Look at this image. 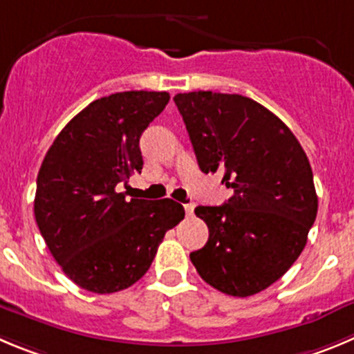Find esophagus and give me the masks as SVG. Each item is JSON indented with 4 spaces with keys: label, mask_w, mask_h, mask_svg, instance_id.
Here are the masks:
<instances>
[{
    "label": "esophagus",
    "mask_w": 354,
    "mask_h": 354,
    "mask_svg": "<svg viewBox=\"0 0 354 354\" xmlns=\"http://www.w3.org/2000/svg\"><path fill=\"white\" fill-rule=\"evenodd\" d=\"M185 213H187V216H192L194 214V204L192 203H188V204H185Z\"/></svg>",
    "instance_id": "obj_1"
}]
</instances>
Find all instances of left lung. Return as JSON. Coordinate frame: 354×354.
Listing matches in <instances>:
<instances>
[{
	"label": "left lung",
	"instance_id": "left-lung-1",
	"mask_svg": "<svg viewBox=\"0 0 354 354\" xmlns=\"http://www.w3.org/2000/svg\"><path fill=\"white\" fill-rule=\"evenodd\" d=\"M203 173L223 174L234 196L197 206L209 229L190 260L207 285L250 297L277 281L302 253L318 213L311 164L272 111L239 94L174 95Z\"/></svg>",
	"mask_w": 354,
	"mask_h": 354
}]
</instances>
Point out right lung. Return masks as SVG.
Returning <instances> with one entry per match:
<instances>
[{
  "label": "right lung",
  "mask_w": 354,
  "mask_h": 354,
  "mask_svg": "<svg viewBox=\"0 0 354 354\" xmlns=\"http://www.w3.org/2000/svg\"><path fill=\"white\" fill-rule=\"evenodd\" d=\"M169 102L167 92L95 99L59 132L39 167L35 218L66 276L92 293L141 279L185 209L173 199H125L117 187L141 173L140 138Z\"/></svg>",
  "instance_id": "1"
}]
</instances>
